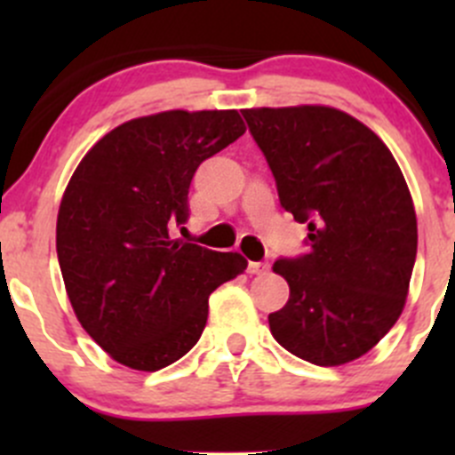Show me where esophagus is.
<instances>
[{
    "instance_id": "34e87169",
    "label": "esophagus",
    "mask_w": 455,
    "mask_h": 455,
    "mask_svg": "<svg viewBox=\"0 0 455 455\" xmlns=\"http://www.w3.org/2000/svg\"><path fill=\"white\" fill-rule=\"evenodd\" d=\"M270 270L268 261H251L249 264V273L251 275H266Z\"/></svg>"
}]
</instances>
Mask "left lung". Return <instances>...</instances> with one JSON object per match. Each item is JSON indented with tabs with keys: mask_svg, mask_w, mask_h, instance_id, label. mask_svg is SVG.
Returning <instances> with one entry per match:
<instances>
[{
	"mask_svg": "<svg viewBox=\"0 0 455 455\" xmlns=\"http://www.w3.org/2000/svg\"><path fill=\"white\" fill-rule=\"evenodd\" d=\"M279 204L308 224V253L279 257L291 286L268 315L282 347L343 365L389 332L405 306L419 246L410 189L385 142L350 114L321 105L242 109Z\"/></svg>",
	"mask_w": 455,
	"mask_h": 455,
	"instance_id": "1",
	"label": "left lung"
}]
</instances>
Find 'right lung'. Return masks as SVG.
I'll use <instances>...</instances> for the list:
<instances>
[{
  "instance_id": "right-lung-1",
  "label": "right lung",
  "mask_w": 455,
  "mask_h": 455,
  "mask_svg": "<svg viewBox=\"0 0 455 455\" xmlns=\"http://www.w3.org/2000/svg\"><path fill=\"white\" fill-rule=\"evenodd\" d=\"M244 132L235 109L134 118L96 142L70 178L59 266L76 319L118 363L156 371L185 356L211 292L244 273L240 253L169 235L189 220L196 169Z\"/></svg>"
}]
</instances>
